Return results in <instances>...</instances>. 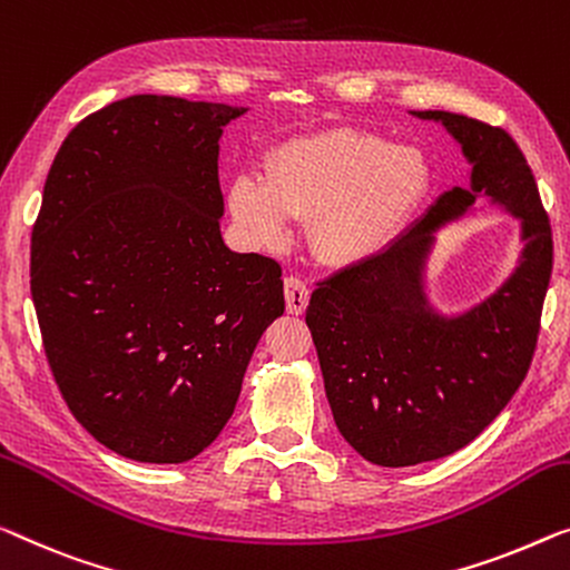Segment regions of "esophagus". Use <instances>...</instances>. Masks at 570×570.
Listing matches in <instances>:
<instances>
[{"mask_svg": "<svg viewBox=\"0 0 570 570\" xmlns=\"http://www.w3.org/2000/svg\"><path fill=\"white\" fill-rule=\"evenodd\" d=\"M284 296H286V312L302 314L309 304V286L299 276H286L284 278Z\"/></svg>", "mask_w": 570, "mask_h": 570, "instance_id": "1", "label": "esophagus"}]
</instances>
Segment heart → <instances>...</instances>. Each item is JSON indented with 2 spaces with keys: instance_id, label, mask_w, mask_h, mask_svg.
Masks as SVG:
<instances>
[{
  "instance_id": "obj_1",
  "label": "heart",
  "mask_w": 570,
  "mask_h": 570,
  "mask_svg": "<svg viewBox=\"0 0 570 570\" xmlns=\"http://www.w3.org/2000/svg\"><path fill=\"white\" fill-rule=\"evenodd\" d=\"M428 184L420 150L333 130L278 146L266 158V176L237 174L230 207L261 243L282 240L288 217H312V248L325 261H353L394 233Z\"/></svg>"
}]
</instances>
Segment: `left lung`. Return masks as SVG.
<instances>
[{"label":"left lung","instance_id":"left-lung-1","mask_svg":"<svg viewBox=\"0 0 570 570\" xmlns=\"http://www.w3.org/2000/svg\"><path fill=\"white\" fill-rule=\"evenodd\" d=\"M414 115L443 122L461 142L473 166L471 186L445 191L376 256L317 282L307 307L340 435L386 469L445 458L497 420L530 371L553 271L548 212L512 135L440 109ZM479 196L523 219V261L479 308L440 318L421 292L431 233Z\"/></svg>","mask_w":570,"mask_h":570}]
</instances>
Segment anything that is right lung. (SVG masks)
Masks as SVG:
<instances>
[{
  "instance_id": "add662e5",
  "label": "right lung",
  "mask_w": 570,
  "mask_h": 570,
  "mask_svg": "<svg viewBox=\"0 0 570 570\" xmlns=\"http://www.w3.org/2000/svg\"><path fill=\"white\" fill-rule=\"evenodd\" d=\"M243 112L112 101L66 135L46 178L30 292L48 366L81 428L132 461L199 455L284 314L282 266L219 235V135Z\"/></svg>"
}]
</instances>
